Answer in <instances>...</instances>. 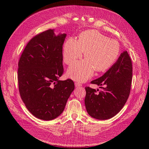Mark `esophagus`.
Segmentation results:
<instances>
[{"label": "esophagus", "mask_w": 149, "mask_h": 149, "mask_svg": "<svg viewBox=\"0 0 149 149\" xmlns=\"http://www.w3.org/2000/svg\"><path fill=\"white\" fill-rule=\"evenodd\" d=\"M74 84H75L76 87H80V86H82L81 83H79V82H76Z\"/></svg>", "instance_id": "1"}]
</instances>
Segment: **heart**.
Here are the masks:
<instances>
[{
  "instance_id": "obj_1",
  "label": "heart",
  "mask_w": 149,
  "mask_h": 149,
  "mask_svg": "<svg viewBox=\"0 0 149 149\" xmlns=\"http://www.w3.org/2000/svg\"><path fill=\"white\" fill-rule=\"evenodd\" d=\"M120 52L119 43L109 38L97 30L83 31L78 40L70 38L65 43L63 60L71 65L81 58L84 52L86 59L76 62L68 70V75L74 80L84 82L93 75L94 71H104L118 59Z\"/></svg>"
}]
</instances>
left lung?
<instances>
[{
	"mask_svg": "<svg viewBox=\"0 0 149 149\" xmlns=\"http://www.w3.org/2000/svg\"><path fill=\"white\" fill-rule=\"evenodd\" d=\"M132 78V61L127 52L124 51L103 76L91 82L104 86L102 91L97 93V90L85 88L84 104L88 114L99 120L109 119L116 116L129 97Z\"/></svg>",
	"mask_w": 149,
	"mask_h": 149,
	"instance_id": "8db88e82",
	"label": "left lung"
}]
</instances>
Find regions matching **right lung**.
Segmentation results:
<instances>
[{
  "instance_id": "obj_1",
  "label": "right lung",
  "mask_w": 149,
  "mask_h": 149,
  "mask_svg": "<svg viewBox=\"0 0 149 149\" xmlns=\"http://www.w3.org/2000/svg\"><path fill=\"white\" fill-rule=\"evenodd\" d=\"M66 34L55 35L49 29L26 45L19 61L20 95L27 109L40 119L59 116L74 89L70 79L59 80L63 73V45Z\"/></svg>"
}]
</instances>
